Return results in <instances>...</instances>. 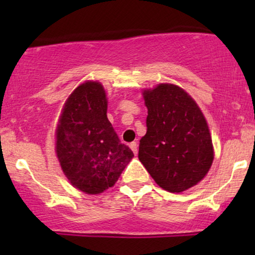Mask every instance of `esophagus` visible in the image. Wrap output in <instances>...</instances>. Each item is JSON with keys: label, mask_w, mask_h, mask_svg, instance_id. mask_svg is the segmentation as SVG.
I'll use <instances>...</instances> for the list:
<instances>
[{"label": "esophagus", "mask_w": 255, "mask_h": 255, "mask_svg": "<svg viewBox=\"0 0 255 255\" xmlns=\"http://www.w3.org/2000/svg\"><path fill=\"white\" fill-rule=\"evenodd\" d=\"M130 148L132 149V152H133L134 154H137V153H138V145H137V142H131Z\"/></svg>", "instance_id": "esophagus-1"}]
</instances>
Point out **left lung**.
<instances>
[{
    "mask_svg": "<svg viewBox=\"0 0 255 255\" xmlns=\"http://www.w3.org/2000/svg\"><path fill=\"white\" fill-rule=\"evenodd\" d=\"M142 96L148 115L139 160L156 184L169 193L196 186L214 161L204 115L189 94L172 83L144 90Z\"/></svg>",
    "mask_w": 255,
    "mask_h": 255,
    "instance_id": "left-lung-1",
    "label": "left lung"
}]
</instances>
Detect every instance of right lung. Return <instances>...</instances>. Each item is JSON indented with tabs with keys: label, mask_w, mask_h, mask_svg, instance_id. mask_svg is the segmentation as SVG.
<instances>
[{
	"label": "right lung",
	"mask_w": 255,
	"mask_h": 255,
	"mask_svg": "<svg viewBox=\"0 0 255 255\" xmlns=\"http://www.w3.org/2000/svg\"><path fill=\"white\" fill-rule=\"evenodd\" d=\"M107 109L103 86L81 83L66 101L55 132L62 172L73 187L90 195L113 187L133 158L108 120Z\"/></svg>",
	"instance_id": "right-lung-1"
}]
</instances>
